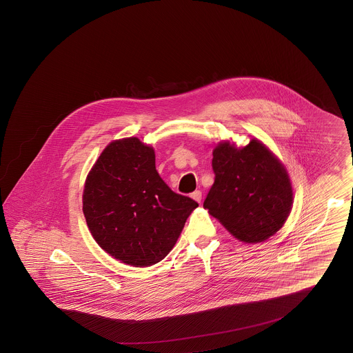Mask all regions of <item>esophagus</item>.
Here are the masks:
<instances>
[{
    "label": "esophagus",
    "instance_id": "obj_1",
    "mask_svg": "<svg viewBox=\"0 0 353 353\" xmlns=\"http://www.w3.org/2000/svg\"><path fill=\"white\" fill-rule=\"evenodd\" d=\"M190 197L193 199V200H196L197 202L201 201L202 199V193L201 190H194L192 194H190Z\"/></svg>",
    "mask_w": 353,
    "mask_h": 353
}]
</instances>
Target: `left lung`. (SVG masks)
Listing matches in <instances>:
<instances>
[{"label":"left lung","mask_w":353,"mask_h":353,"mask_svg":"<svg viewBox=\"0 0 353 353\" xmlns=\"http://www.w3.org/2000/svg\"><path fill=\"white\" fill-rule=\"evenodd\" d=\"M216 174L203 208L246 243L266 241L285 222L292 186L283 164L259 140L236 148L222 141L213 151Z\"/></svg>","instance_id":"left-lung-1"}]
</instances>
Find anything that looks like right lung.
Masks as SVG:
<instances>
[{
	"label": "right lung",
	"instance_id": "add662e5",
	"mask_svg": "<svg viewBox=\"0 0 353 353\" xmlns=\"http://www.w3.org/2000/svg\"><path fill=\"white\" fill-rule=\"evenodd\" d=\"M197 206L163 181L153 148L137 137L110 143L84 184V217L94 239L134 268L164 259Z\"/></svg>",
	"mask_w": 353,
	"mask_h": 353
}]
</instances>
